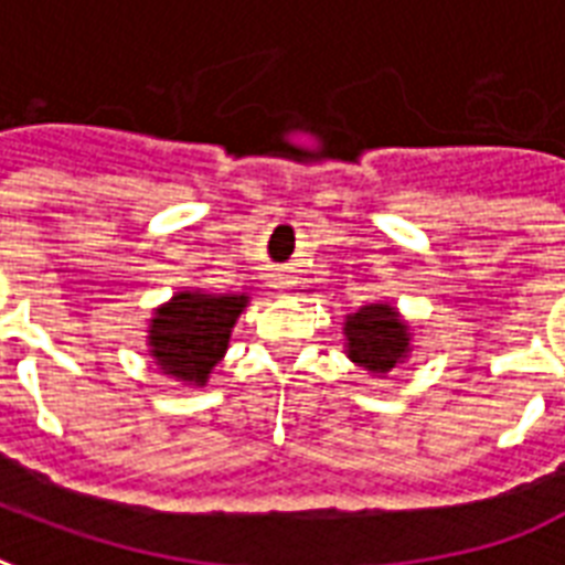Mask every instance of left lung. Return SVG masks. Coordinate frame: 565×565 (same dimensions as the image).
Instances as JSON below:
<instances>
[{
	"instance_id": "1",
	"label": "left lung",
	"mask_w": 565,
	"mask_h": 565,
	"mask_svg": "<svg viewBox=\"0 0 565 565\" xmlns=\"http://www.w3.org/2000/svg\"><path fill=\"white\" fill-rule=\"evenodd\" d=\"M349 358L363 370L386 375L407 354V326L398 322L390 305H366L345 322Z\"/></svg>"
}]
</instances>
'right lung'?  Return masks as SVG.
I'll return each mask as SVG.
<instances>
[{"mask_svg": "<svg viewBox=\"0 0 565 565\" xmlns=\"http://www.w3.org/2000/svg\"><path fill=\"white\" fill-rule=\"evenodd\" d=\"M243 308L246 296L179 292L152 319L154 361L167 375L202 386L228 349L231 326Z\"/></svg>", "mask_w": 565, "mask_h": 565, "instance_id": "add662e5", "label": "right lung"}]
</instances>
